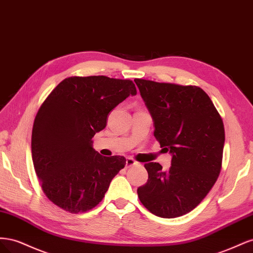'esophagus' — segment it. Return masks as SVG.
<instances>
[{"label": "esophagus", "instance_id": "34e87169", "mask_svg": "<svg viewBox=\"0 0 253 253\" xmlns=\"http://www.w3.org/2000/svg\"><path fill=\"white\" fill-rule=\"evenodd\" d=\"M136 165H138V163H137L135 159H133V158H131V157H127V158H126V168L133 167V166H136Z\"/></svg>", "mask_w": 253, "mask_h": 253}]
</instances>
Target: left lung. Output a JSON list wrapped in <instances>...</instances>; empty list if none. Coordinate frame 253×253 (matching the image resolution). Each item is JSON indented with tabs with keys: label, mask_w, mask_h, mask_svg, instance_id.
<instances>
[{
	"label": "left lung",
	"mask_w": 253,
	"mask_h": 253,
	"mask_svg": "<svg viewBox=\"0 0 253 253\" xmlns=\"http://www.w3.org/2000/svg\"><path fill=\"white\" fill-rule=\"evenodd\" d=\"M134 81L154 120L156 140L172 154V166L167 171L158 163L144 165L149 178L137 194L156 216L185 215L201 204L220 173L223 119L201 87Z\"/></svg>",
	"instance_id": "8db88e82"
}]
</instances>
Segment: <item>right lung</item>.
Segmentation results:
<instances>
[{
	"label": "right lung",
	"mask_w": 253,
	"mask_h": 253,
	"mask_svg": "<svg viewBox=\"0 0 253 253\" xmlns=\"http://www.w3.org/2000/svg\"><path fill=\"white\" fill-rule=\"evenodd\" d=\"M136 94L132 80L73 76L41 104L32 133L33 163L44 194L59 208L83 213L102 201L126 158L100 155L91 138L115 106Z\"/></svg>",
	"instance_id": "1"
}]
</instances>
